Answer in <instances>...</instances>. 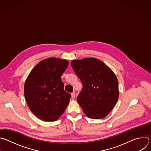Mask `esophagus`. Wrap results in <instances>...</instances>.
<instances>
[{
  "instance_id": "obj_1",
  "label": "esophagus",
  "mask_w": 151,
  "mask_h": 151,
  "mask_svg": "<svg viewBox=\"0 0 151 151\" xmlns=\"http://www.w3.org/2000/svg\"><path fill=\"white\" fill-rule=\"evenodd\" d=\"M71 96H72V99H75V93H71Z\"/></svg>"
}]
</instances>
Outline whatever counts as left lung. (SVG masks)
<instances>
[{
  "label": "left lung",
  "mask_w": 151,
  "mask_h": 151,
  "mask_svg": "<svg viewBox=\"0 0 151 151\" xmlns=\"http://www.w3.org/2000/svg\"><path fill=\"white\" fill-rule=\"evenodd\" d=\"M70 64L83 85L77 101L83 113L94 119L106 117L119 97L115 74L105 63L95 58L73 60Z\"/></svg>",
  "instance_id": "left-lung-1"
}]
</instances>
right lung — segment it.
Segmentation results:
<instances>
[{"instance_id": "1", "label": "right lung", "mask_w": 151, "mask_h": 151, "mask_svg": "<svg viewBox=\"0 0 151 151\" xmlns=\"http://www.w3.org/2000/svg\"><path fill=\"white\" fill-rule=\"evenodd\" d=\"M68 65L67 60L48 58L37 64L28 75L24 96L29 109L39 119L55 121L65 111L71 96L64 90L61 76Z\"/></svg>"}]
</instances>
